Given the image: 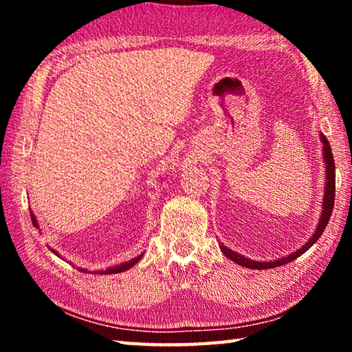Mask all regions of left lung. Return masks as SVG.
Wrapping results in <instances>:
<instances>
[{
	"label": "left lung",
	"instance_id": "left-lung-1",
	"mask_svg": "<svg viewBox=\"0 0 352 352\" xmlns=\"http://www.w3.org/2000/svg\"><path fill=\"white\" fill-rule=\"evenodd\" d=\"M320 138H321V142H323V153H324V162H326V189H324V197H323V212H321L318 228H317V231H315V234L312 236V239L309 241L306 245H302L294 254H289L287 258L272 261V262H258V261L247 259V258H243V256H241L239 253H234L233 250L220 245V248H222V252H223L226 258H230L231 261L236 262V264L242 265V267H247V269H256V270L275 269V267L284 265V264H287V262L296 259L298 256H301L302 253L307 252V250L311 248L314 243L320 239V236L323 234L327 222H329L331 214H332V210H333V200H336V163H333V155H332V151H331L329 141L326 140V136L321 133Z\"/></svg>",
	"mask_w": 352,
	"mask_h": 352
}]
</instances>
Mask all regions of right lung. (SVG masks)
<instances>
[{"instance_id": "obj_1", "label": "right lung", "mask_w": 352, "mask_h": 352, "mask_svg": "<svg viewBox=\"0 0 352 352\" xmlns=\"http://www.w3.org/2000/svg\"><path fill=\"white\" fill-rule=\"evenodd\" d=\"M31 219H32V223H34V226H38V223H37V219L34 217V214H32V211H31ZM56 253V252H54ZM141 259V256H138V258H135V259H132V261H129V262H126V264H121V265H118V267H113V269H109V270H104V272H100V273H105V275H111V273H121V272H126V270H129L130 267H133L136 262H138Z\"/></svg>"}]
</instances>
